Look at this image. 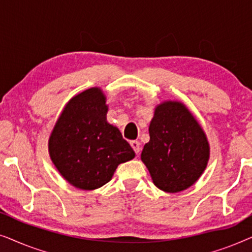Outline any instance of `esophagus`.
Masks as SVG:
<instances>
[{"instance_id":"1","label":"esophagus","mask_w":252,"mask_h":252,"mask_svg":"<svg viewBox=\"0 0 252 252\" xmlns=\"http://www.w3.org/2000/svg\"><path fill=\"white\" fill-rule=\"evenodd\" d=\"M130 146H132V148H133V150L135 151V154H139L140 153V150H141V147H140V142L139 141H130Z\"/></svg>"}]
</instances>
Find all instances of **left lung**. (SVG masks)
Returning a JSON list of instances; mask_svg holds the SVG:
<instances>
[{
  "label": "left lung",
  "mask_w": 252,
  "mask_h": 252,
  "mask_svg": "<svg viewBox=\"0 0 252 252\" xmlns=\"http://www.w3.org/2000/svg\"><path fill=\"white\" fill-rule=\"evenodd\" d=\"M149 134L141 159L155 186L166 192H178L194 185L205 170L210 148L188 109L180 102L161 103L155 110Z\"/></svg>",
  "instance_id": "obj_1"
}]
</instances>
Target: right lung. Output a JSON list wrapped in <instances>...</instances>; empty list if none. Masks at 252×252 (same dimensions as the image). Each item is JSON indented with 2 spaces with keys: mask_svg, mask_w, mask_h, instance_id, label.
<instances>
[{
  "mask_svg": "<svg viewBox=\"0 0 252 252\" xmlns=\"http://www.w3.org/2000/svg\"><path fill=\"white\" fill-rule=\"evenodd\" d=\"M106 112L101 89H87L70 99L50 135L51 160L79 189L102 187L120 163L135 156L119 129L106 122Z\"/></svg>",
  "mask_w": 252,
  "mask_h": 252,
  "instance_id": "add662e5",
  "label": "right lung"
}]
</instances>
